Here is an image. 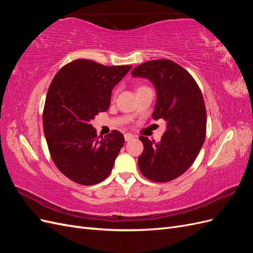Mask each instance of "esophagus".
<instances>
[{"mask_svg": "<svg viewBox=\"0 0 253 253\" xmlns=\"http://www.w3.org/2000/svg\"><path fill=\"white\" fill-rule=\"evenodd\" d=\"M134 138V136L132 135V134H129V133H126L125 134V139H126V141H129V140H132Z\"/></svg>", "mask_w": 253, "mask_h": 253, "instance_id": "34e87169", "label": "esophagus"}]
</instances>
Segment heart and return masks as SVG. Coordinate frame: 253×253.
I'll list each match as a JSON object with an SVG mask.
<instances>
[{
  "label": "heart",
  "instance_id": "heart-1",
  "mask_svg": "<svg viewBox=\"0 0 253 253\" xmlns=\"http://www.w3.org/2000/svg\"><path fill=\"white\" fill-rule=\"evenodd\" d=\"M140 87H142V86H140Z\"/></svg>",
  "mask_w": 253,
  "mask_h": 253
}]
</instances>
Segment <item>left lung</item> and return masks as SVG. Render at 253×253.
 I'll use <instances>...</instances> for the list:
<instances>
[{
  "instance_id": "1",
  "label": "left lung",
  "mask_w": 253,
  "mask_h": 253,
  "mask_svg": "<svg viewBox=\"0 0 253 253\" xmlns=\"http://www.w3.org/2000/svg\"><path fill=\"white\" fill-rule=\"evenodd\" d=\"M132 76L154 84L157 101L153 118L167 122L159 142L139 137L143 143L139 170L152 181H171L194 163L206 138L207 113L201 88L185 68L168 59L136 66Z\"/></svg>"
}]
</instances>
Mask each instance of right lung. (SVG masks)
I'll use <instances>...</instances> for the list:
<instances>
[{
	"label": "right lung",
	"mask_w": 253,
	"mask_h": 253,
	"mask_svg": "<svg viewBox=\"0 0 253 253\" xmlns=\"http://www.w3.org/2000/svg\"><path fill=\"white\" fill-rule=\"evenodd\" d=\"M131 68L78 59L61 68L50 83L43 110L44 135L58 170L79 185H96L108 177L125 143L116 129L97 137L90 120L108 111L112 89Z\"/></svg>",
	"instance_id": "right-lung-1"
}]
</instances>
